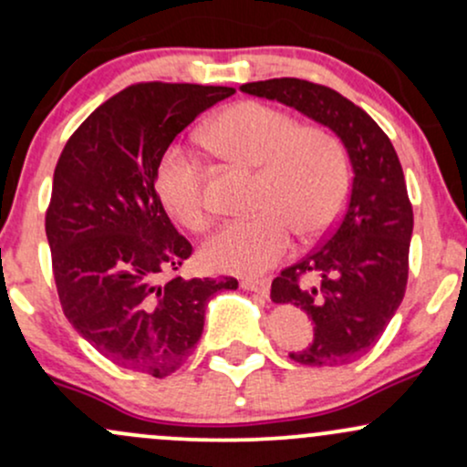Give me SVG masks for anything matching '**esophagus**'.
Returning a JSON list of instances; mask_svg holds the SVG:
<instances>
[{"label": "esophagus", "mask_w": 467, "mask_h": 467, "mask_svg": "<svg viewBox=\"0 0 467 467\" xmlns=\"http://www.w3.org/2000/svg\"><path fill=\"white\" fill-rule=\"evenodd\" d=\"M239 285L245 292H254L259 296H267L270 294V281L267 278H241Z\"/></svg>", "instance_id": "34e87169"}]
</instances>
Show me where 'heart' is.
Segmentation results:
<instances>
[{
    "instance_id": "heart-1",
    "label": "heart",
    "mask_w": 467,
    "mask_h": 467,
    "mask_svg": "<svg viewBox=\"0 0 467 467\" xmlns=\"http://www.w3.org/2000/svg\"><path fill=\"white\" fill-rule=\"evenodd\" d=\"M203 142L228 162L259 169V215L230 222L203 245L211 270L256 276L287 254L292 230L305 239L323 234L340 215L349 191L345 149L329 130L298 127L276 107L245 100L208 122ZM160 200L182 226L202 233L211 226L200 160L171 149L158 169Z\"/></svg>"
}]
</instances>
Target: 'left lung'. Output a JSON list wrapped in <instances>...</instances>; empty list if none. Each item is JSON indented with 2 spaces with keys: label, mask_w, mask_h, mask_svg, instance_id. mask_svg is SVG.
Wrapping results in <instances>:
<instances>
[{
  "label": "left lung",
  "mask_w": 467,
  "mask_h": 467,
  "mask_svg": "<svg viewBox=\"0 0 467 467\" xmlns=\"http://www.w3.org/2000/svg\"><path fill=\"white\" fill-rule=\"evenodd\" d=\"M241 92L278 100L329 127L349 153L353 182L345 215L318 248L272 281V301L296 305L314 340L289 358L337 367L362 358L398 312L409 281L412 206L389 136L367 111L325 85L270 78Z\"/></svg>",
  "instance_id": "obj_1"
}]
</instances>
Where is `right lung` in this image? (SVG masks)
I'll return each instance as SVG.
<instances>
[{"mask_svg":"<svg viewBox=\"0 0 467 467\" xmlns=\"http://www.w3.org/2000/svg\"><path fill=\"white\" fill-rule=\"evenodd\" d=\"M233 88L136 83L85 118L55 169L46 234L63 314L96 351L166 378L189 360L211 296L237 278L173 276L192 245L166 215L155 180L166 149Z\"/></svg>","mask_w":467,"mask_h":467,"instance_id":"1","label":"right lung"}]
</instances>
